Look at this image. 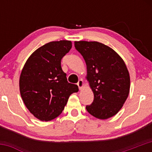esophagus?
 Returning a JSON list of instances; mask_svg holds the SVG:
<instances>
[{
	"mask_svg": "<svg viewBox=\"0 0 152 152\" xmlns=\"http://www.w3.org/2000/svg\"><path fill=\"white\" fill-rule=\"evenodd\" d=\"M77 85H78V87H79V90H82V87H83V86H84L83 80H82V79L79 80V82H78V83H77Z\"/></svg>",
	"mask_w": 152,
	"mask_h": 152,
	"instance_id": "34e87169",
	"label": "esophagus"
}]
</instances>
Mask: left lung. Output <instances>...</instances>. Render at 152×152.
<instances>
[{
  "label": "left lung",
  "instance_id": "1",
  "mask_svg": "<svg viewBox=\"0 0 152 152\" xmlns=\"http://www.w3.org/2000/svg\"><path fill=\"white\" fill-rule=\"evenodd\" d=\"M87 65L86 79L94 95L87 112L96 118L115 115L128 98L130 76L126 65L113 48L99 42L75 41Z\"/></svg>",
  "mask_w": 152,
  "mask_h": 152
}]
</instances>
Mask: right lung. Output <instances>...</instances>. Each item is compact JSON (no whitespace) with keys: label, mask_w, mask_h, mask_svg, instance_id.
<instances>
[{"label":"right lung","mask_w":152,"mask_h":152,"mask_svg":"<svg viewBox=\"0 0 152 152\" xmlns=\"http://www.w3.org/2000/svg\"><path fill=\"white\" fill-rule=\"evenodd\" d=\"M72 48L70 40L53 41L31 54L21 71L20 93L24 104L39 120L48 121L62 113L69 97L79 91L68 83L61 59Z\"/></svg>","instance_id":"add662e5"}]
</instances>
